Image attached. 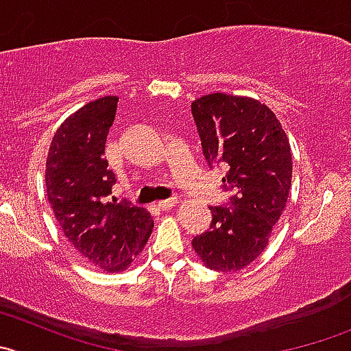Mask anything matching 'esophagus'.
Masks as SVG:
<instances>
[{"instance_id":"obj_1","label":"esophagus","mask_w":351,"mask_h":351,"mask_svg":"<svg viewBox=\"0 0 351 351\" xmlns=\"http://www.w3.org/2000/svg\"><path fill=\"white\" fill-rule=\"evenodd\" d=\"M176 203H178V198H167V199H162V202H158V208L160 210H170L172 206H176Z\"/></svg>"}]
</instances>
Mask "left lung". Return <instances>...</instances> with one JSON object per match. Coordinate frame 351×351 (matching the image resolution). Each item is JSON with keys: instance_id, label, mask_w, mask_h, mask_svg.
Returning a JSON list of instances; mask_svg holds the SVG:
<instances>
[{"instance_id": "1", "label": "left lung", "mask_w": 351, "mask_h": 351, "mask_svg": "<svg viewBox=\"0 0 351 351\" xmlns=\"http://www.w3.org/2000/svg\"><path fill=\"white\" fill-rule=\"evenodd\" d=\"M191 113L208 169L228 170L222 188L231 195L210 206V229L193 238V248L208 269L234 272L265 250L288 203L289 141L272 110L245 96H202Z\"/></svg>"}]
</instances>
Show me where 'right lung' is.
I'll return each instance as SVG.
<instances>
[{
  "label": "right lung",
  "instance_id": "right-lung-1",
  "mask_svg": "<svg viewBox=\"0 0 351 351\" xmlns=\"http://www.w3.org/2000/svg\"><path fill=\"white\" fill-rule=\"evenodd\" d=\"M117 103V96H105L70 115L53 136L46 160L48 202L66 239L110 272L128 269L153 231L145 208L108 199L117 179L105 145Z\"/></svg>",
  "mask_w": 351,
  "mask_h": 351
}]
</instances>
